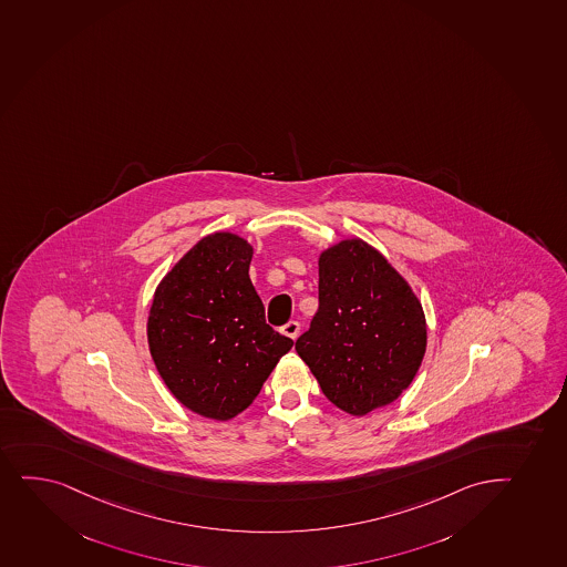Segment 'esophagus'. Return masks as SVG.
Wrapping results in <instances>:
<instances>
[{
  "label": "esophagus",
  "instance_id": "obj_1",
  "mask_svg": "<svg viewBox=\"0 0 567 567\" xmlns=\"http://www.w3.org/2000/svg\"><path fill=\"white\" fill-rule=\"evenodd\" d=\"M282 333L288 336V338L298 339L299 322H296V320H290V322H287V324L282 326Z\"/></svg>",
  "mask_w": 567,
  "mask_h": 567
}]
</instances>
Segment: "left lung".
<instances>
[{
  "mask_svg": "<svg viewBox=\"0 0 567 567\" xmlns=\"http://www.w3.org/2000/svg\"><path fill=\"white\" fill-rule=\"evenodd\" d=\"M296 350L326 398L362 416L413 381L426 352V319L389 261L349 239L320 255L319 311Z\"/></svg>",
  "mask_w": 567,
  "mask_h": 567,
  "instance_id": "left-lung-1",
  "label": "left lung"
}]
</instances>
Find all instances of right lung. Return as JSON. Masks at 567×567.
Listing matches in <instances>:
<instances>
[{"label":"right lung","mask_w":567,"mask_h":567,"mask_svg":"<svg viewBox=\"0 0 567 567\" xmlns=\"http://www.w3.org/2000/svg\"><path fill=\"white\" fill-rule=\"evenodd\" d=\"M252 247L213 234L159 282L148 317V347L167 389L207 419L229 420L260 394L293 341L266 324L248 266Z\"/></svg>","instance_id":"obj_1"}]
</instances>
